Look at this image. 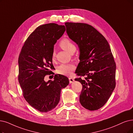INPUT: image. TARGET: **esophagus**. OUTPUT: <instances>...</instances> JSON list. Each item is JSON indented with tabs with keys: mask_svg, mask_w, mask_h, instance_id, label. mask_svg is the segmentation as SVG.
<instances>
[{
	"mask_svg": "<svg viewBox=\"0 0 133 133\" xmlns=\"http://www.w3.org/2000/svg\"><path fill=\"white\" fill-rule=\"evenodd\" d=\"M69 82L70 83H72L74 81V79L72 77H70L69 78Z\"/></svg>",
	"mask_w": 133,
	"mask_h": 133,
	"instance_id": "34e87169",
	"label": "esophagus"
}]
</instances>
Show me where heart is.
I'll return each instance as SVG.
<instances>
[{
    "label": "heart",
    "instance_id": "heart-1",
    "mask_svg": "<svg viewBox=\"0 0 133 133\" xmlns=\"http://www.w3.org/2000/svg\"><path fill=\"white\" fill-rule=\"evenodd\" d=\"M60 46L65 51L70 53L71 51L76 49L75 46L72 42L67 39H63L60 42ZM56 56V53L55 51L53 52L52 58L54 59ZM75 68V66L71 63L68 64H62L57 68V71L59 74L65 76H69L71 75L72 70Z\"/></svg>",
    "mask_w": 133,
    "mask_h": 133
}]
</instances>
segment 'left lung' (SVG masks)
Masks as SVG:
<instances>
[{
    "instance_id": "obj_1",
    "label": "left lung",
    "mask_w": 133,
    "mask_h": 133,
    "mask_svg": "<svg viewBox=\"0 0 133 133\" xmlns=\"http://www.w3.org/2000/svg\"><path fill=\"white\" fill-rule=\"evenodd\" d=\"M66 33L78 45L79 63L75 74L84 76L76 78L82 89L79 102L91 111L103 107L116 86V63L110 45L104 36L91 25L65 23Z\"/></svg>"
}]
</instances>
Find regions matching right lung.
Returning a JSON list of instances; mask_svg holds the SVG:
<instances>
[{
	"label": "right lung",
	"instance_id": "1",
	"mask_svg": "<svg viewBox=\"0 0 133 133\" xmlns=\"http://www.w3.org/2000/svg\"><path fill=\"white\" fill-rule=\"evenodd\" d=\"M64 25L48 23L37 27L24 42L18 58V81L24 99L41 112L56 108L61 90L69 83L67 77L56 74L54 80L45 81L52 67V54Z\"/></svg>",
	"mask_w": 133,
	"mask_h": 133
}]
</instances>
